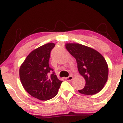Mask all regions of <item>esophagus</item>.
<instances>
[{
  "mask_svg": "<svg viewBox=\"0 0 123 123\" xmlns=\"http://www.w3.org/2000/svg\"><path fill=\"white\" fill-rule=\"evenodd\" d=\"M73 79V77L72 75H69V76L68 77L65 78V80H67V81H71Z\"/></svg>",
  "mask_w": 123,
  "mask_h": 123,
  "instance_id": "1",
  "label": "esophagus"
}]
</instances>
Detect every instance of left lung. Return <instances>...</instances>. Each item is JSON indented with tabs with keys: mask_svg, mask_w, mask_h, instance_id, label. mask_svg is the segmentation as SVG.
I'll use <instances>...</instances> for the list:
<instances>
[{
	"mask_svg": "<svg viewBox=\"0 0 123 123\" xmlns=\"http://www.w3.org/2000/svg\"><path fill=\"white\" fill-rule=\"evenodd\" d=\"M65 47L76 59L79 72L86 80L81 94L92 95L99 92L108 80V67L105 58L95 49L79 43H67Z\"/></svg>",
	"mask_w": 123,
	"mask_h": 123,
	"instance_id": "obj_1",
	"label": "left lung"
}]
</instances>
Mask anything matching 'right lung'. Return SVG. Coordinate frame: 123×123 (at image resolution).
<instances>
[{"label":"right lung","mask_w":123,"mask_h":123,"mask_svg":"<svg viewBox=\"0 0 123 123\" xmlns=\"http://www.w3.org/2000/svg\"><path fill=\"white\" fill-rule=\"evenodd\" d=\"M55 44L49 43L33 50L19 68V78L25 90L34 98L47 100L55 97L62 81L49 67L50 52Z\"/></svg>","instance_id":"right-lung-1"}]
</instances>
